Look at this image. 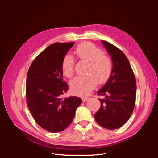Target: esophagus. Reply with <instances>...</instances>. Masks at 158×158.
Segmentation results:
<instances>
[{"mask_svg":"<svg viewBox=\"0 0 158 158\" xmlns=\"http://www.w3.org/2000/svg\"><path fill=\"white\" fill-rule=\"evenodd\" d=\"M89 97H84V98H82V102H85L86 101H88V100L89 99Z\"/></svg>","mask_w":158,"mask_h":158,"instance_id":"esophagus-1","label":"esophagus"}]
</instances>
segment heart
Segmentation results:
<instances>
[{
	"instance_id": "obj_1",
	"label": "heart",
	"mask_w": 158,
	"mask_h": 158,
	"mask_svg": "<svg viewBox=\"0 0 158 158\" xmlns=\"http://www.w3.org/2000/svg\"><path fill=\"white\" fill-rule=\"evenodd\" d=\"M75 55L80 60L89 62L86 76L76 77L71 82L73 92L80 95H86L98 84L104 83L111 75L113 63L110 57L103 54V51L89 42H84L76 47ZM62 70L64 76L72 78L74 74V59L66 55L62 61Z\"/></svg>"
}]
</instances>
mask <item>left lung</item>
<instances>
[{
	"label": "left lung",
	"mask_w": 158,
	"mask_h": 158,
	"mask_svg": "<svg viewBox=\"0 0 158 158\" xmlns=\"http://www.w3.org/2000/svg\"><path fill=\"white\" fill-rule=\"evenodd\" d=\"M102 44L111 55L113 70L110 78L98 95L101 102L95 119L100 126L109 130L121 127L131 117L135 106L136 83L135 74L129 61L123 52L110 43Z\"/></svg>",
	"instance_id": "1"
}]
</instances>
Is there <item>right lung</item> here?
Here are the masks:
<instances>
[{
	"label": "right lung",
	"instance_id": "obj_1",
	"mask_svg": "<svg viewBox=\"0 0 158 158\" xmlns=\"http://www.w3.org/2000/svg\"><path fill=\"white\" fill-rule=\"evenodd\" d=\"M74 43H55L33 60L28 70L26 95L35 122L50 132L64 131L73 121L82 103L78 97L63 98L68 84L63 80L62 61Z\"/></svg>",
	"mask_w": 158,
	"mask_h": 158
}]
</instances>
